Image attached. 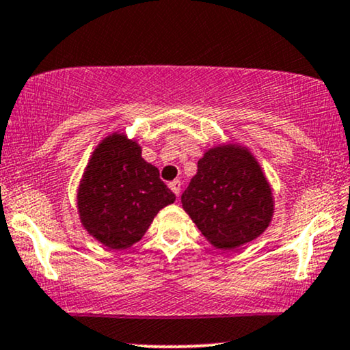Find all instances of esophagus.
<instances>
[{
  "label": "esophagus",
  "instance_id": "obj_1",
  "mask_svg": "<svg viewBox=\"0 0 350 350\" xmlns=\"http://www.w3.org/2000/svg\"><path fill=\"white\" fill-rule=\"evenodd\" d=\"M180 185H183V184H180L179 179H174L172 183H170V189L176 193V197H179V195H180Z\"/></svg>",
  "mask_w": 350,
  "mask_h": 350
}]
</instances>
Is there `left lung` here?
Wrapping results in <instances>:
<instances>
[{"label": "left lung", "instance_id": "obj_1", "mask_svg": "<svg viewBox=\"0 0 350 350\" xmlns=\"http://www.w3.org/2000/svg\"><path fill=\"white\" fill-rule=\"evenodd\" d=\"M180 200L202 234L226 250L262 234L273 208L272 192L259 165L237 146L204 153Z\"/></svg>", "mask_w": 350, "mask_h": 350}]
</instances>
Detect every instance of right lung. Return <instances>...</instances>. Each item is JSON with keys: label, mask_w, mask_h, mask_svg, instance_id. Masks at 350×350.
I'll list each match as a JSON object with an SVG mask.
<instances>
[{"label": "right lung", "mask_w": 350, "mask_h": 350, "mask_svg": "<svg viewBox=\"0 0 350 350\" xmlns=\"http://www.w3.org/2000/svg\"><path fill=\"white\" fill-rule=\"evenodd\" d=\"M176 195L160 172L124 136L107 137L92 153L78 190V211L90 234L111 250H124L146 234Z\"/></svg>", "instance_id": "1"}]
</instances>
